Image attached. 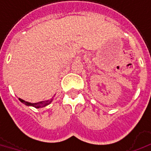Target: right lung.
I'll use <instances>...</instances> for the list:
<instances>
[{"instance_id":"1","label":"right lung","mask_w":151,"mask_h":151,"mask_svg":"<svg viewBox=\"0 0 151 151\" xmlns=\"http://www.w3.org/2000/svg\"><path fill=\"white\" fill-rule=\"evenodd\" d=\"M19 101H21V102H22L23 104H25L26 105H28V106H33V107L38 109V108L44 107V106H46V105H48L49 104H50V103H51V101H52V99H51L50 101H40V102H37V103H29V102L23 101L22 99H20V98H19Z\"/></svg>"}]
</instances>
